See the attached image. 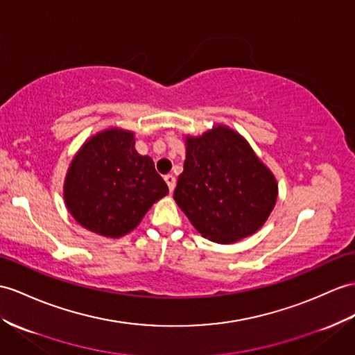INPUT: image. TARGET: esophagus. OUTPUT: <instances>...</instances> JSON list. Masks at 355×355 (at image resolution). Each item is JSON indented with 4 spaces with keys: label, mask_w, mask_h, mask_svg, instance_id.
Masks as SVG:
<instances>
[{
    "label": "esophagus",
    "mask_w": 355,
    "mask_h": 355,
    "mask_svg": "<svg viewBox=\"0 0 355 355\" xmlns=\"http://www.w3.org/2000/svg\"><path fill=\"white\" fill-rule=\"evenodd\" d=\"M164 180H166V182H167L170 193H173V189H175V187H176V178L173 176V175H166V176H164Z\"/></svg>",
    "instance_id": "obj_1"
}]
</instances>
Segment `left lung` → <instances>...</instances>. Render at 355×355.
I'll list each match as a JSON object with an SVG mask.
<instances>
[{
  "instance_id": "left-lung-1",
  "label": "left lung",
  "mask_w": 355,
  "mask_h": 355,
  "mask_svg": "<svg viewBox=\"0 0 355 355\" xmlns=\"http://www.w3.org/2000/svg\"><path fill=\"white\" fill-rule=\"evenodd\" d=\"M175 200L202 236L232 244L263 226L277 200V180L250 144L227 126L187 137Z\"/></svg>"
}]
</instances>
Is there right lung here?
Instances as JSON below:
<instances>
[{
    "mask_svg": "<svg viewBox=\"0 0 355 355\" xmlns=\"http://www.w3.org/2000/svg\"><path fill=\"white\" fill-rule=\"evenodd\" d=\"M64 202L90 232L120 238L134 230L168 187L148 155L135 150L134 132L111 128L83 144L64 179Z\"/></svg>",
    "mask_w": 355,
    "mask_h": 355,
    "instance_id": "obj_1",
    "label": "right lung"
}]
</instances>
